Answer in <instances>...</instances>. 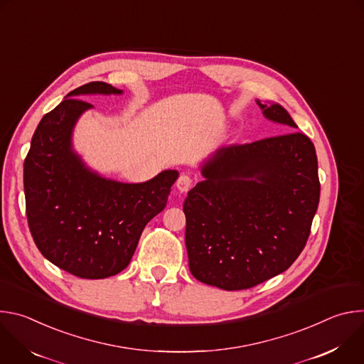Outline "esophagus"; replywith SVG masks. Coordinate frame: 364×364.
<instances>
[{"instance_id":"34e87169","label":"esophagus","mask_w":364,"mask_h":364,"mask_svg":"<svg viewBox=\"0 0 364 364\" xmlns=\"http://www.w3.org/2000/svg\"><path fill=\"white\" fill-rule=\"evenodd\" d=\"M191 184H193V180H191V177L187 176V174H181V176L178 177L177 183H176L177 190H178L180 193H187V191L190 190Z\"/></svg>"}]
</instances>
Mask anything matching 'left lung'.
<instances>
[{
	"label": "left lung",
	"instance_id": "8db88e82",
	"mask_svg": "<svg viewBox=\"0 0 364 364\" xmlns=\"http://www.w3.org/2000/svg\"><path fill=\"white\" fill-rule=\"evenodd\" d=\"M289 134L219 148L184 201L191 275L226 291L287 271L302 252L320 201L314 144L277 102L256 100Z\"/></svg>",
	"mask_w": 364,
	"mask_h": 364
}]
</instances>
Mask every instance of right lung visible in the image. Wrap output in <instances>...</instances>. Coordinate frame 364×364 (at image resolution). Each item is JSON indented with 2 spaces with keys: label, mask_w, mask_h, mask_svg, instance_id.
I'll return each instance as SVG.
<instances>
[{
  "label": "right lung",
  "mask_w": 364,
  "mask_h": 364,
  "mask_svg": "<svg viewBox=\"0 0 364 364\" xmlns=\"http://www.w3.org/2000/svg\"><path fill=\"white\" fill-rule=\"evenodd\" d=\"M105 82L86 83L40 121L24 161L26 212L41 255L85 279L125 269L146 223L164 210L178 171L121 183L86 166L73 148L79 118L93 107L85 95H122Z\"/></svg>",
  "instance_id": "obj_1"
}]
</instances>
